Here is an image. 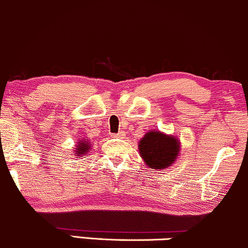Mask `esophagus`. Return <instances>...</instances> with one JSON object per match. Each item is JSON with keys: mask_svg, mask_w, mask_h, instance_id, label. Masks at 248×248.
<instances>
[{"mask_svg": "<svg viewBox=\"0 0 248 248\" xmlns=\"http://www.w3.org/2000/svg\"><path fill=\"white\" fill-rule=\"evenodd\" d=\"M124 135H126V134H124V132H119L118 134H115L116 137H121V136H124Z\"/></svg>", "mask_w": 248, "mask_h": 248, "instance_id": "obj_1", "label": "esophagus"}]
</instances>
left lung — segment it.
I'll use <instances>...</instances> for the list:
<instances>
[{"mask_svg": "<svg viewBox=\"0 0 248 248\" xmlns=\"http://www.w3.org/2000/svg\"><path fill=\"white\" fill-rule=\"evenodd\" d=\"M181 150L177 136L160 130H150L140 140L139 153L149 169L162 170L170 168L175 162Z\"/></svg>", "mask_w": 248, "mask_h": 248, "instance_id": "left-lung-1", "label": "left lung"}]
</instances>
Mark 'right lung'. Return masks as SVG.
I'll return each mask as SVG.
<instances>
[{
  "instance_id": "add662e5",
  "label": "right lung",
  "mask_w": 248,
  "mask_h": 248,
  "mask_svg": "<svg viewBox=\"0 0 248 248\" xmlns=\"http://www.w3.org/2000/svg\"><path fill=\"white\" fill-rule=\"evenodd\" d=\"M91 151V142L86 139H82L77 142L75 150H74V154L77 157L86 156Z\"/></svg>"
}]
</instances>
